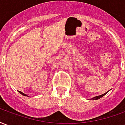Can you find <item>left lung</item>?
I'll use <instances>...</instances> for the list:
<instances>
[{
	"label": "left lung",
	"instance_id": "obj_1",
	"mask_svg": "<svg viewBox=\"0 0 125 125\" xmlns=\"http://www.w3.org/2000/svg\"><path fill=\"white\" fill-rule=\"evenodd\" d=\"M108 92H106V93H104V94H101V95H100V96H95L94 97V98H92V99L91 100H98V99H99V98H102V96H104L105 94H106Z\"/></svg>",
	"mask_w": 125,
	"mask_h": 125
}]
</instances>
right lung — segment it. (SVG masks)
<instances>
[{
  "mask_svg": "<svg viewBox=\"0 0 125 125\" xmlns=\"http://www.w3.org/2000/svg\"><path fill=\"white\" fill-rule=\"evenodd\" d=\"M19 93H20L21 94H22V95H23V96H27V94H24V93H23L22 92H21V91H19Z\"/></svg>",
  "mask_w": 125,
  "mask_h": 125,
  "instance_id": "obj_1",
  "label": "right lung"
}]
</instances>
